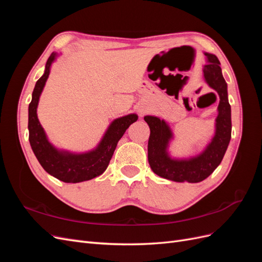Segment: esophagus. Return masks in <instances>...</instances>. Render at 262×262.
<instances>
[{"instance_id":"esophagus-1","label":"esophagus","mask_w":262,"mask_h":262,"mask_svg":"<svg viewBox=\"0 0 262 262\" xmlns=\"http://www.w3.org/2000/svg\"><path fill=\"white\" fill-rule=\"evenodd\" d=\"M139 113H140L141 115H144V114L146 113V108H144V107H140V108H139Z\"/></svg>"}]
</instances>
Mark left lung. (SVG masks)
I'll use <instances>...</instances> for the list:
<instances>
[{"instance_id":"8db88e82","label":"left lung","mask_w":262,"mask_h":262,"mask_svg":"<svg viewBox=\"0 0 262 262\" xmlns=\"http://www.w3.org/2000/svg\"><path fill=\"white\" fill-rule=\"evenodd\" d=\"M209 63L203 68L205 81L215 90L220 96L216 131L211 143L203 152L189 160H171L167 154V145L172 133L168 124L160 118L145 116L144 120L149 126L147 157L150 168L163 178L177 182H200L208 178L223 160L232 137L231 105L227 98V84L222 75L220 61L216 55L204 53Z\"/></svg>"}]
</instances>
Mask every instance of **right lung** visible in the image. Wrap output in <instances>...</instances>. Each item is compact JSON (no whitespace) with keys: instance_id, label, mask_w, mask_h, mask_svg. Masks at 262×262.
Returning a JSON list of instances; mask_svg holds the SVG:
<instances>
[{"instance_id":"add662e5","label":"right lung","mask_w":262,"mask_h":262,"mask_svg":"<svg viewBox=\"0 0 262 262\" xmlns=\"http://www.w3.org/2000/svg\"><path fill=\"white\" fill-rule=\"evenodd\" d=\"M54 52L46 63L43 75L37 81L33 92V98L28 107V130L29 143L38 162L51 176L63 182H81L101 175L108 167L119 140L122 138L129 125L138 120L136 114L118 118L109 125L96 149L84 154H72L61 152L53 147L37 117L39 97L43 90L47 78L50 73L51 63L55 59Z\"/></svg>"}]
</instances>
